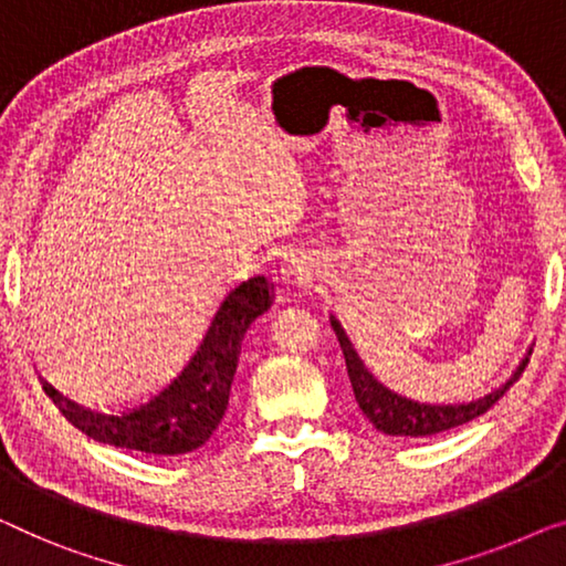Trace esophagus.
Listing matches in <instances>:
<instances>
[{
	"instance_id": "34e87169",
	"label": "esophagus",
	"mask_w": 566,
	"mask_h": 566,
	"mask_svg": "<svg viewBox=\"0 0 566 566\" xmlns=\"http://www.w3.org/2000/svg\"><path fill=\"white\" fill-rule=\"evenodd\" d=\"M281 275L293 281H308L314 275V258L308 250L289 248L281 252Z\"/></svg>"
}]
</instances>
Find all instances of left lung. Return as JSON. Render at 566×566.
Here are the masks:
<instances>
[{"mask_svg":"<svg viewBox=\"0 0 566 566\" xmlns=\"http://www.w3.org/2000/svg\"><path fill=\"white\" fill-rule=\"evenodd\" d=\"M329 322L339 339L344 363H347V375L352 390H355L357 406L363 408V413L370 419L375 429L388 433V437L426 439L433 437V433L457 429V426L474 421L478 416L488 413L490 408L511 390V385L521 378L523 370H526L531 357L528 349V355L521 359V365L515 367L511 378H507L501 388H495L493 392H488V396H482L478 400H470V403H419V400L398 396L396 390L385 388V385L367 370L363 359H359L357 349L352 347L347 332L342 329L337 318L329 316Z\"/></svg>","mask_w":566,"mask_h":566,"instance_id":"obj_1","label":"left lung"}]
</instances>
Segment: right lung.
Returning <instances> with one entry per match:
<instances>
[{
  "mask_svg": "<svg viewBox=\"0 0 566 566\" xmlns=\"http://www.w3.org/2000/svg\"><path fill=\"white\" fill-rule=\"evenodd\" d=\"M273 301L265 275L229 289L191 349L166 380L143 396L106 406L78 403L43 380L45 396L86 437L109 447L174 457L203 447L229 406L244 332Z\"/></svg>",
  "mask_w": 566,
  "mask_h": 566,
  "instance_id": "right-lung-1",
  "label": "right lung"
}]
</instances>
